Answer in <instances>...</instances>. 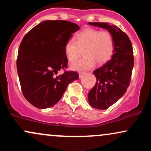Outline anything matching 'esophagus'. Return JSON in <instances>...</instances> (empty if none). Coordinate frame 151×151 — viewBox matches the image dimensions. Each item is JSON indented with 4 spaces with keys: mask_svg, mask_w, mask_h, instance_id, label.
Listing matches in <instances>:
<instances>
[{
    "mask_svg": "<svg viewBox=\"0 0 151 151\" xmlns=\"http://www.w3.org/2000/svg\"><path fill=\"white\" fill-rule=\"evenodd\" d=\"M86 73H84V72H79V78H81L83 77V76Z\"/></svg>",
    "mask_w": 151,
    "mask_h": 151,
    "instance_id": "obj_1",
    "label": "esophagus"
}]
</instances>
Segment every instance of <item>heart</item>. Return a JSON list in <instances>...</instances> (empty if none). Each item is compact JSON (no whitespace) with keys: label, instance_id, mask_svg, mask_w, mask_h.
<instances>
[{"label":"heart","instance_id":"heart-1","mask_svg":"<svg viewBox=\"0 0 151 151\" xmlns=\"http://www.w3.org/2000/svg\"><path fill=\"white\" fill-rule=\"evenodd\" d=\"M81 50L85 56L72 64L73 70H89L95 65L96 62L100 65L106 63L114 55L115 41L109 31L86 28L76 34L75 41L70 40L65 45L66 57L70 62L77 61Z\"/></svg>","mask_w":151,"mask_h":151}]
</instances>
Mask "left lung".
I'll return each instance as SVG.
<instances>
[{"mask_svg": "<svg viewBox=\"0 0 151 151\" xmlns=\"http://www.w3.org/2000/svg\"><path fill=\"white\" fill-rule=\"evenodd\" d=\"M109 30L115 41V50L111 59L93 72L96 82L88 94L93 108L104 110L116 103L127 91L130 85L134 59L131 40L125 32L116 25L107 22H89Z\"/></svg>", "mask_w": 151, "mask_h": 151, "instance_id": "1", "label": "left lung"}]
</instances>
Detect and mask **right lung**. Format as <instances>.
Segmentation results:
<instances>
[{"mask_svg":"<svg viewBox=\"0 0 151 151\" xmlns=\"http://www.w3.org/2000/svg\"><path fill=\"white\" fill-rule=\"evenodd\" d=\"M79 25L66 20H46L34 27L22 38L17 58V70L23 96L39 109L53 106L69 84L79 79L74 71H66L68 60L65 43ZM64 73L56 76L58 70Z\"/></svg>","mask_w":151,"mask_h":151,"instance_id":"add662e5","label":"right lung"}]
</instances>
